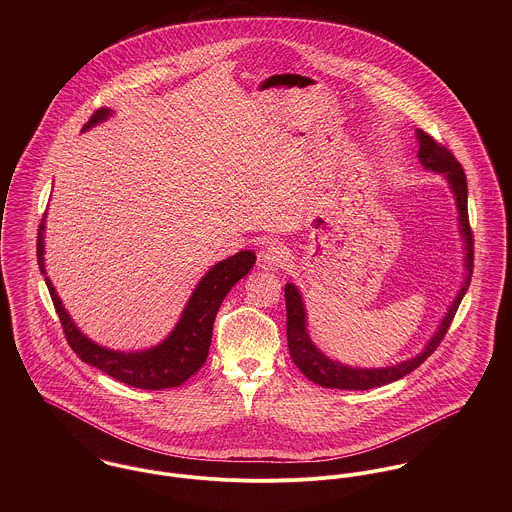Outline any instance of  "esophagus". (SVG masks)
<instances>
[{
    "instance_id": "1",
    "label": "esophagus",
    "mask_w": 512,
    "mask_h": 512,
    "mask_svg": "<svg viewBox=\"0 0 512 512\" xmlns=\"http://www.w3.org/2000/svg\"><path fill=\"white\" fill-rule=\"evenodd\" d=\"M262 262L272 270L288 268L292 266V252L282 244H270L266 250H262Z\"/></svg>"
}]
</instances>
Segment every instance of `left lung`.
<instances>
[{
    "label": "left lung",
    "instance_id": "1",
    "mask_svg": "<svg viewBox=\"0 0 512 512\" xmlns=\"http://www.w3.org/2000/svg\"><path fill=\"white\" fill-rule=\"evenodd\" d=\"M418 157L422 161V165L426 169L443 173L445 179L449 181L455 201H457V209H459V224H461V234L465 238V250H467V258H465V266H467V282L461 288V292L457 293L453 305L449 307L447 315L443 317L441 325H439L438 333L434 335V339L428 343L426 351L410 361H404L400 365L386 366V368H351V366L335 363L331 359H327L319 349H315V345L311 343L309 335H307V327H305V309H303V301L301 295L297 292V288L288 284L286 286V311H288V323H286V335H288V347H290V357L297 368L315 384L325 386V388H341V390H370L376 386H384L390 384L406 374H410L414 368L422 365L436 349L439 343L443 341L455 313L457 307L463 299V295L469 288L471 282V274H473V230L469 224V213H467V177L465 171L461 167V163L455 159V155L451 153V149L439 144L436 138H432L430 134H426L424 130H418Z\"/></svg>",
    "mask_w": 512,
    "mask_h": 512
}]
</instances>
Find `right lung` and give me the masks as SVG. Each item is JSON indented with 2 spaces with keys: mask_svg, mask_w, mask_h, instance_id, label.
<instances>
[{
  "mask_svg": "<svg viewBox=\"0 0 512 512\" xmlns=\"http://www.w3.org/2000/svg\"><path fill=\"white\" fill-rule=\"evenodd\" d=\"M110 116L108 108H98L84 124L82 130L106 120ZM43 230L45 219L41 220L37 230V262L41 274H45L43 262ZM256 262V254L250 250H242L228 260H222L215 268L207 272V276L199 282L197 290L191 295L177 327L173 333L159 345L142 353H120L98 347L86 335L78 331L73 319L65 311L59 295L55 292L49 278L45 284L51 293L53 305L59 313L63 333L67 343L71 345L80 361L96 366L98 370L106 372L108 376L142 390H163L183 384L191 378L201 366L205 365L209 357L211 337H213V323L217 317L220 303L232 286L244 278Z\"/></svg>",
  "mask_w": 512,
  "mask_h": 512,
  "instance_id": "add662e5",
  "label": "right lung"
}]
</instances>
